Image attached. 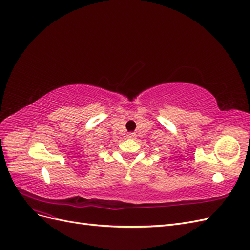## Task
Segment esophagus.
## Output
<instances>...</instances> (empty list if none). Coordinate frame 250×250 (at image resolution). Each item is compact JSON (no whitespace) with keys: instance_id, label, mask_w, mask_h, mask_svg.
<instances>
[{"instance_id":"obj_1","label":"esophagus","mask_w":250,"mask_h":250,"mask_svg":"<svg viewBox=\"0 0 250 250\" xmlns=\"http://www.w3.org/2000/svg\"><path fill=\"white\" fill-rule=\"evenodd\" d=\"M135 137H137V133H135V132H129L127 134L128 139H135Z\"/></svg>"}]
</instances>
